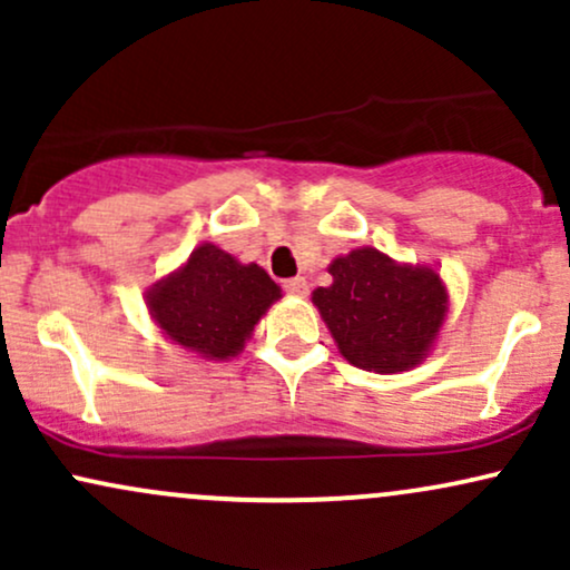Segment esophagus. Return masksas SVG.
<instances>
[{"instance_id":"esophagus-1","label":"esophagus","mask_w":570,"mask_h":570,"mask_svg":"<svg viewBox=\"0 0 570 570\" xmlns=\"http://www.w3.org/2000/svg\"><path fill=\"white\" fill-rule=\"evenodd\" d=\"M284 292L286 294H294V297H305V294H307V281L303 276L284 281Z\"/></svg>"}]
</instances>
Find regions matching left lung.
Wrapping results in <instances>:
<instances>
[{
  "label": "left lung",
  "instance_id": "1",
  "mask_svg": "<svg viewBox=\"0 0 570 570\" xmlns=\"http://www.w3.org/2000/svg\"><path fill=\"white\" fill-rule=\"evenodd\" d=\"M332 286L313 292L340 353L375 372L417 364L440 332L448 294L426 267L391 263L375 248H356L330 265Z\"/></svg>",
  "mask_w": 570,
  "mask_h": 570
}]
</instances>
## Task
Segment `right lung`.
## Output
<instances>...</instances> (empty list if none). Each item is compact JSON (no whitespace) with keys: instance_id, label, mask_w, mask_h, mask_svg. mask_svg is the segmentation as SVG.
Wrapping results in <instances>:
<instances>
[{"instance_id":"add662e5","label":"right lung","mask_w":570,"mask_h":570,"mask_svg":"<svg viewBox=\"0 0 570 570\" xmlns=\"http://www.w3.org/2000/svg\"><path fill=\"white\" fill-rule=\"evenodd\" d=\"M281 289L259 265H240L203 244L187 265L149 294V311L174 343L203 356L227 358L244 348L254 324Z\"/></svg>"}]
</instances>
